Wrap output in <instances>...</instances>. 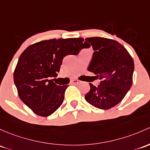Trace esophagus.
Instances as JSON below:
<instances>
[{
    "mask_svg": "<svg viewBox=\"0 0 150 150\" xmlns=\"http://www.w3.org/2000/svg\"><path fill=\"white\" fill-rule=\"evenodd\" d=\"M80 83V81L78 79H73V80H71V83H72V84H74V85L79 84Z\"/></svg>",
    "mask_w": 150,
    "mask_h": 150,
    "instance_id": "34e87169",
    "label": "esophagus"
}]
</instances>
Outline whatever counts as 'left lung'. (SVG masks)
<instances>
[{
  "instance_id": "8db88e82",
  "label": "left lung",
  "mask_w": 150,
  "mask_h": 150,
  "mask_svg": "<svg viewBox=\"0 0 150 150\" xmlns=\"http://www.w3.org/2000/svg\"><path fill=\"white\" fill-rule=\"evenodd\" d=\"M91 47L94 52L88 70L100 82L97 87L90 83L91 90L85 98L96 108L109 109L120 103L132 87L133 59L125 47L112 39L86 38L83 48Z\"/></svg>"
}]
</instances>
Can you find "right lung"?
<instances>
[{
    "label": "right lung",
    "mask_w": 150,
    "mask_h": 150,
    "mask_svg": "<svg viewBox=\"0 0 150 150\" xmlns=\"http://www.w3.org/2000/svg\"><path fill=\"white\" fill-rule=\"evenodd\" d=\"M83 42L82 38L42 41L21 54L14 83L20 99L36 114L47 117L62 105L67 86H57L51 78L57 75L64 57L79 53Z\"/></svg>",
    "instance_id": "add662e5"
}]
</instances>
